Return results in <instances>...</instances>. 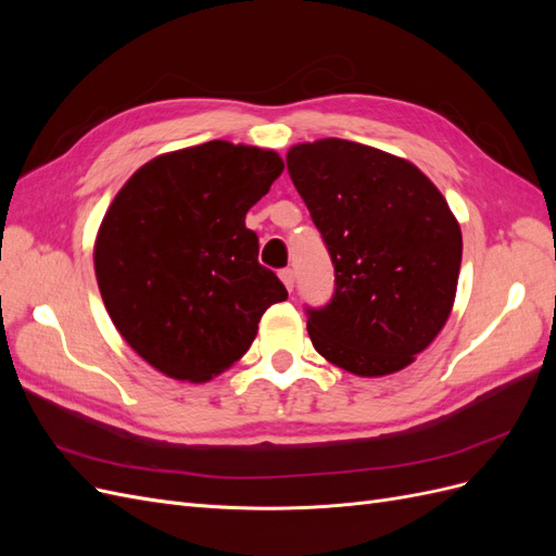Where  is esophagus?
<instances>
[{
    "label": "esophagus",
    "mask_w": 556,
    "mask_h": 556,
    "mask_svg": "<svg viewBox=\"0 0 556 556\" xmlns=\"http://www.w3.org/2000/svg\"><path fill=\"white\" fill-rule=\"evenodd\" d=\"M278 276H280L285 288H288V290L292 292V290H294V271H292V268H282V271H280Z\"/></svg>",
    "instance_id": "esophagus-1"
}]
</instances>
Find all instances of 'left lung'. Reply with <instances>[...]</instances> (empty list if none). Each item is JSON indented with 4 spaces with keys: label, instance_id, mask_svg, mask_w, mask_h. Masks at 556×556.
<instances>
[{
    "label": "left lung",
    "instance_id": "1",
    "mask_svg": "<svg viewBox=\"0 0 556 556\" xmlns=\"http://www.w3.org/2000/svg\"><path fill=\"white\" fill-rule=\"evenodd\" d=\"M288 172L336 271L329 306L308 311L313 348L359 378L410 366L457 296L462 229L445 197L413 162L345 139L292 146Z\"/></svg>",
    "mask_w": 556,
    "mask_h": 556
}]
</instances>
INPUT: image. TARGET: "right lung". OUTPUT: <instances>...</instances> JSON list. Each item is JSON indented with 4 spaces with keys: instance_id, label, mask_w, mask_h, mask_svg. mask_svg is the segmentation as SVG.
I'll return each instance as SVG.
<instances>
[{
    "instance_id": "1",
    "label": "right lung",
    "mask_w": 556,
    "mask_h": 556,
    "mask_svg": "<svg viewBox=\"0 0 556 556\" xmlns=\"http://www.w3.org/2000/svg\"><path fill=\"white\" fill-rule=\"evenodd\" d=\"M282 169L271 148L208 141L146 162L111 201L92 252L99 292L127 345L166 378L220 376L288 299L245 227Z\"/></svg>"
}]
</instances>
